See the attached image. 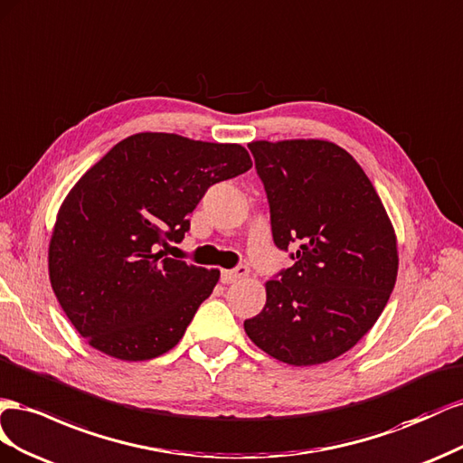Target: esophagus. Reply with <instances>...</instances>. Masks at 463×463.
Here are the masks:
<instances>
[{
  "label": "esophagus",
  "mask_w": 463,
  "mask_h": 463,
  "mask_svg": "<svg viewBox=\"0 0 463 463\" xmlns=\"http://www.w3.org/2000/svg\"><path fill=\"white\" fill-rule=\"evenodd\" d=\"M248 273H250V269L246 268V266H239V268H234V269H222L221 271V281L222 283H236V281H241V279H244V277H248Z\"/></svg>",
  "instance_id": "obj_1"
}]
</instances>
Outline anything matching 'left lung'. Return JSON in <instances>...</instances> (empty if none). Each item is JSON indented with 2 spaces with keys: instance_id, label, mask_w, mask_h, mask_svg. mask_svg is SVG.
<instances>
[{
  "instance_id": "1",
  "label": "left lung",
  "mask_w": 463,
  "mask_h": 463,
  "mask_svg": "<svg viewBox=\"0 0 463 463\" xmlns=\"http://www.w3.org/2000/svg\"><path fill=\"white\" fill-rule=\"evenodd\" d=\"M268 194L277 248L295 263L266 283V307L244 322L273 359L312 366L354 347L398 277L392 221L361 165L324 139L248 143Z\"/></svg>"
}]
</instances>
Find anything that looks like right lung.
<instances>
[{"mask_svg":"<svg viewBox=\"0 0 463 463\" xmlns=\"http://www.w3.org/2000/svg\"><path fill=\"white\" fill-rule=\"evenodd\" d=\"M252 168L239 143L145 131L116 143L65 197L48 246L60 307L90 347L120 361L173 349L219 269L166 258L209 186Z\"/></svg>","mask_w":463,"mask_h":463,"instance_id":"add662e5","label":"right lung"}]
</instances>
